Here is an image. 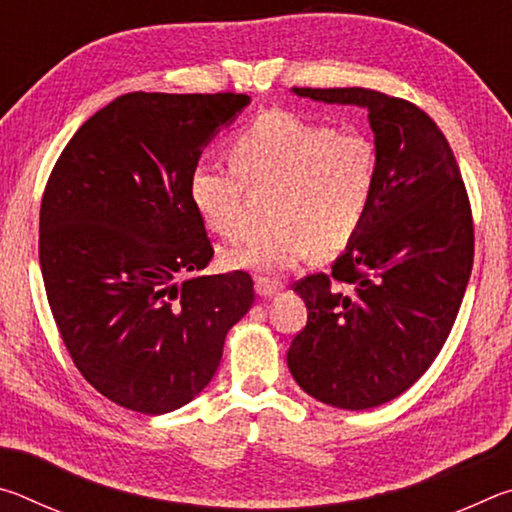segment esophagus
Returning <instances> with one entry per match:
<instances>
[{"mask_svg": "<svg viewBox=\"0 0 512 512\" xmlns=\"http://www.w3.org/2000/svg\"><path fill=\"white\" fill-rule=\"evenodd\" d=\"M255 291L262 298H273L282 291V284L277 280H271V277H257L255 280Z\"/></svg>", "mask_w": 512, "mask_h": 512, "instance_id": "esophagus-1", "label": "esophagus"}]
</instances>
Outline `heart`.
<instances>
[{"mask_svg": "<svg viewBox=\"0 0 512 512\" xmlns=\"http://www.w3.org/2000/svg\"><path fill=\"white\" fill-rule=\"evenodd\" d=\"M232 167L201 160L189 171V201L212 232L239 225L244 185L271 187L266 230L241 235L223 250L230 268L277 271L311 250L334 255L366 223L377 185V151L366 135L287 110L257 115L230 140Z\"/></svg>", "mask_w": 512, "mask_h": 512, "instance_id": "1", "label": "heart"}]
</instances>
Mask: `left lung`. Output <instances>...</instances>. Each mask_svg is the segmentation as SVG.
Returning a JSON list of instances; mask_svg holds the SVG:
<instances>
[{
    "mask_svg": "<svg viewBox=\"0 0 512 512\" xmlns=\"http://www.w3.org/2000/svg\"><path fill=\"white\" fill-rule=\"evenodd\" d=\"M291 92L368 110L377 185L332 275L293 289L309 316L287 363L314 400L372 409L411 388L452 332L472 273L470 201L445 135L418 106L366 88Z\"/></svg>",
    "mask_w": 512,
    "mask_h": 512,
    "instance_id": "8db88e82",
    "label": "left lung"
}]
</instances>
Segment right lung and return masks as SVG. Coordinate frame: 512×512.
<instances>
[{
	"label": "right lung",
	"instance_id": "right-lung-1",
	"mask_svg": "<svg viewBox=\"0 0 512 512\" xmlns=\"http://www.w3.org/2000/svg\"><path fill=\"white\" fill-rule=\"evenodd\" d=\"M248 94L131 92L60 153L40 205V271L85 381L124 409L176 411L210 384L225 336L253 307L248 273L214 255L189 171Z\"/></svg>",
	"mask_w": 512,
	"mask_h": 512
}]
</instances>
